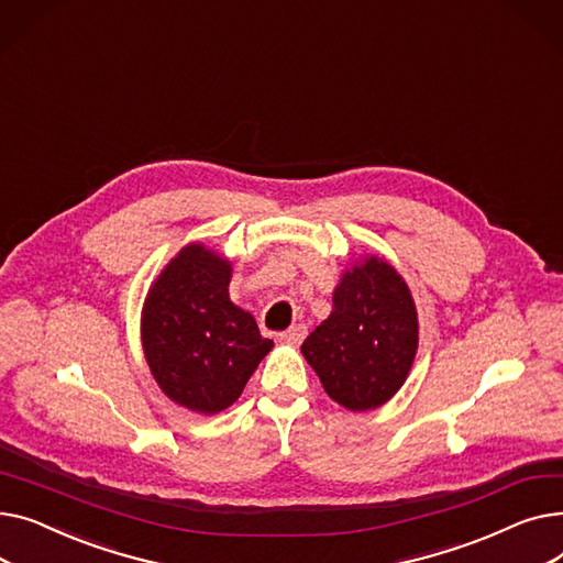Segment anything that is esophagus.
I'll list each match as a JSON object with an SVG mask.
<instances>
[{
  "mask_svg": "<svg viewBox=\"0 0 563 563\" xmlns=\"http://www.w3.org/2000/svg\"><path fill=\"white\" fill-rule=\"evenodd\" d=\"M306 335H308V329L303 327V323H294L291 329H287L285 333H280V342H283V344H289V346H299Z\"/></svg>",
  "mask_w": 563,
  "mask_h": 563,
  "instance_id": "1",
  "label": "esophagus"
}]
</instances>
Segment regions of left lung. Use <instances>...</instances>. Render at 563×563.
Returning <instances> with one entry per match:
<instances>
[{"instance_id": "8db88e82", "label": "left lung", "mask_w": 563, "mask_h": 563, "mask_svg": "<svg viewBox=\"0 0 563 563\" xmlns=\"http://www.w3.org/2000/svg\"><path fill=\"white\" fill-rule=\"evenodd\" d=\"M418 342V308L406 280L386 257L365 255L342 272L333 310L301 353L333 401L365 412L399 393Z\"/></svg>"}]
</instances>
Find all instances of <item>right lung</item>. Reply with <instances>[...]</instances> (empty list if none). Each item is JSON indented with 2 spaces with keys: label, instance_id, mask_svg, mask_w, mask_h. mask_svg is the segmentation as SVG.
<instances>
[{
  "label": "right lung",
  "instance_id": "right-lung-1",
  "mask_svg": "<svg viewBox=\"0 0 563 563\" xmlns=\"http://www.w3.org/2000/svg\"><path fill=\"white\" fill-rule=\"evenodd\" d=\"M232 264L191 242L159 272L141 310L145 363L162 393L200 416L232 406L274 340L230 301Z\"/></svg>",
  "mask_w": 563,
  "mask_h": 563
}]
</instances>
